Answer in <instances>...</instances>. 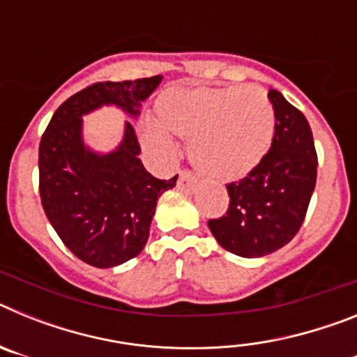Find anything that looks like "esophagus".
<instances>
[{
    "mask_svg": "<svg viewBox=\"0 0 357 357\" xmlns=\"http://www.w3.org/2000/svg\"><path fill=\"white\" fill-rule=\"evenodd\" d=\"M198 185V178L193 175V173L189 172V169H181L178 172V181H176V188L181 189V191H195Z\"/></svg>",
    "mask_w": 357,
    "mask_h": 357,
    "instance_id": "1",
    "label": "esophagus"
}]
</instances>
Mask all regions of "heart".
<instances>
[{
  "mask_svg": "<svg viewBox=\"0 0 357 357\" xmlns=\"http://www.w3.org/2000/svg\"><path fill=\"white\" fill-rule=\"evenodd\" d=\"M275 110L266 93L248 85L169 87L155 102V121L141 139L151 150H172V135L189 139V159L213 181L234 182L254 172L270 151Z\"/></svg>",
  "mask_w": 357,
  "mask_h": 357,
  "instance_id": "b5f03b06",
  "label": "heart"
}]
</instances>
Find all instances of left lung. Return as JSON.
<instances>
[{
	"label": "left lung",
	"instance_id": "obj_1",
	"mask_svg": "<svg viewBox=\"0 0 357 357\" xmlns=\"http://www.w3.org/2000/svg\"><path fill=\"white\" fill-rule=\"evenodd\" d=\"M268 98L277 119L272 148L254 172L227 184L229 209L209 220L216 241L241 257H263L288 245L304 223L317 184L307 119L279 91L270 89Z\"/></svg>",
	"mask_w": 357,
	"mask_h": 357
}]
</instances>
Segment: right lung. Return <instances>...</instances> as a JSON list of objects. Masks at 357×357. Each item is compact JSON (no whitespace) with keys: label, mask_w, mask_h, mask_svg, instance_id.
<instances>
[{"label":"right lung","mask_w":357,"mask_h":357,"mask_svg":"<svg viewBox=\"0 0 357 357\" xmlns=\"http://www.w3.org/2000/svg\"><path fill=\"white\" fill-rule=\"evenodd\" d=\"M162 77L98 82L55 110L39 144V193L44 213L66 247L96 268L127 263L144 248L157 200L176 176L159 181L144 169L134 127L114 151L100 155L82 141V116L102 105L139 114Z\"/></svg>","instance_id":"right-lung-1"}]
</instances>
